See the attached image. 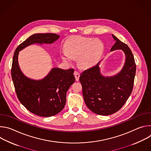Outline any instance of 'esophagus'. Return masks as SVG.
Returning <instances> with one entry per match:
<instances>
[{"instance_id":"1","label":"esophagus","mask_w":151,"mask_h":151,"mask_svg":"<svg viewBox=\"0 0 151 151\" xmlns=\"http://www.w3.org/2000/svg\"><path fill=\"white\" fill-rule=\"evenodd\" d=\"M74 75H75V77L76 81H78L79 79V76H80L79 73L78 72H77V71H75L74 72Z\"/></svg>"}]
</instances>
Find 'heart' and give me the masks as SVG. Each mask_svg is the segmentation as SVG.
<instances>
[{
    "mask_svg": "<svg viewBox=\"0 0 151 151\" xmlns=\"http://www.w3.org/2000/svg\"><path fill=\"white\" fill-rule=\"evenodd\" d=\"M65 52L61 57L63 60L70 62L72 58L79 57V65L88 68L94 64L103 51V45L99 40L81 36L69 37L64 44Z\"/></svg>",
    "mask_w": 151,
    "mask_h": 151,
    "instance_id": "1",
    "label": "heart"
}]
</instances>
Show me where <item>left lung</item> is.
Returning a JSON list of instances; mask_svg holds the SVG:
<instances>
[{
    "label": "left lung",
    "mask_w": 151,
    "mask_h": 151,
    "mask_svg": "<svg viewBox=\"0 0 151 151\" xmlns=\"http://www.w3.org/2000/svg\"><path fill=\"white\" fill-rule=\"evenodd\" d=\"M116 41L111 51L122 50L125 62L116 75L104 77L100 71L99 62L94 66L84 70L79 81L86 105L94 113L109 115L118 111L132 94L136 65L133 53L128 45L112 35Z\"/></svg>",
    "instance_id": "1"
}]
</instances>
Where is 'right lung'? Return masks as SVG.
<instances>
[{
  "instance_id": "obj_1",
  "label": "right lung",
  "mask_w": 151,
  "mask_h": 151,
  "mask_svg": "<svg viewBox=\"0 0 151 151\" xmlns=\"http://www.w3.org/2000/svg\"><path fill=\"white\" fill-rule=\"evenodd\" d=\"M59 37L54 33L34 34L21 43L14 54L11 76L17 97L27 110L38 116L50 117L62 111L66 93L75 81L74 69L53 68L44 79L33 80L21 71L18 63L19 51L35 43L52 44Z\"/></svg>"
}]
</instances>
